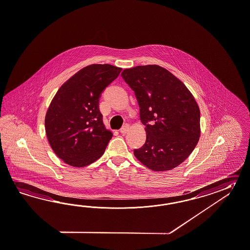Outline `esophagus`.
Returning a JSON list of instances; mask_svg holds the SVG:
<instances>
[{"label":"esophagus","mask_w":250,"mask_h":250,"mask_svg":"<svg viewBox=\"0 0 250 250\" xmlns=\"http://www.w3.org/2000/svg\"><path fill=\"white\" fill-rule=\"evenodd\" d=\"M129 128H130V127H129L128 124H125V125L120 129V132H121L122 134H126L128 130H129Z\"/></svg>","instance_id":"1"}]
</instances>
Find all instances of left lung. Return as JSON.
<instances>
[{
	"mask_svg": "<svg viewBox=\"0 0 250 250\" xmlns=\"http://www.w3.org/2000/svg\"><path fill=\"white\" fill-rule=\"evenodd\" d=\"M122 76L134 90L145 125V144L135 157L154 171L170 170L190 155L200 137V111L191 92L159 65L126 69Z\"/></svg>",
	"mask_w": 250,
	"mask_h": 250,
	"instance_id": "obj_1",
	"label": "left lung"
}]
</instances>
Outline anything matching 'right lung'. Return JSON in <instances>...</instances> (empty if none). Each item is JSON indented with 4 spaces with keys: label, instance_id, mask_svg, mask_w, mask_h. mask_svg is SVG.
<instances>
[{
    "label": "right lung",
    "instance_id": "add662e5",
    "mask_svg": "<svg viewBox=\"0 0 250 250\" xmlns=\"http://www.w3.org/2000/svg\"><path fill=\"white\" fill-rule=\"evenodd\" d=\"M122 70L113 65H89L53 97L45 116V131L54 153L68 165L88 166L104 153L112 133L103 124L99 101Z\"/></svg>",
    "mask_w": 250,
    "mask_h": 250
}]
</instances>
